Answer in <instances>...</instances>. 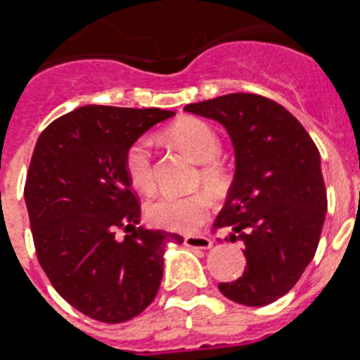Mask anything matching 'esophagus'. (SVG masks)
Returning a JSON list of instances; mask_svg holds the SVG:
<instances>
[{"label":"esophagus","mask_w":360,"mask_h":360,"mask_svg":"<svg viewBox=\"0 0 360 360\" xmlns=\"http://www.w3.org/2000/svg\"><path fill=\"white\" fill-rule=\"evenodd\" d=\"M184 245L191 247V249H211L212 240L207 236H202V234H189V236L184 238Z\"/></svg>","instance_id":"obj_1"}]
</instances>
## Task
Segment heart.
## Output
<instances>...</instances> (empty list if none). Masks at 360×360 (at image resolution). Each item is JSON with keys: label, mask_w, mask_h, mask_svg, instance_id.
I'll list each match as a JSON object with an SVG mask.
<instances>
[{"label": "heart", "mask_w": 360, "mask_h": 360, "mask_svg": "<svg viewBox=\"0 0 360 360\" xmlns=\"http://www.w3.org/2000/svg\"><path fill=\"white\" fill-rule=\"evenodd\" d=\"M165 136L173 144L189 153L195 160L202 162L198 180L209 193L224 196L231 187V169L218 155L221 141L212 126L196 117H182L165 129ZM124 169L129 182L142 193L155 189V167H153L151 142L141 136L124 153ZM211 205L203 193L176 196L162 195L146 205V216L155 227L174 232H193L207 219Z\"/></svg>", "instance_id": "obj_1"}]
</instances>
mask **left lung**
<instances>
[{
	"mask_svg": "<svg viewBox=\"0 0 360 360\" xmlns=\"http://www.w3.org/2000/svg\"><path fill=\"white\" fill-rule=\"evenodd\" d=\"M184 110L224 124L236 153L234 182L212 231L243 241L247 266L236 281L219 283V292L245 307L274 303L319 245L328 205L319 149L290 111L262 95L229 94Z\"/></svg>",
	"mask_w": 360,
	"mask_h": 360,
	"instance_id": "1",
	"label": "left lung"
}]
</instances>
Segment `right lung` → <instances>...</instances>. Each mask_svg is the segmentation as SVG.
Returning <instances> with one entry per match:
<instances>
[{"mask_svg": "<svg viewBox=\"0 0 360 360\" xmlns=\"http://www.w3.org/2000/svg\"><path fill=\"white\" fill-rule=\"evenodd\" d=\"M173 115L82 106L53 120L32 153L25 202L37 262L63 299L101 323L144 311L160 288L165 245L184 241L136 227L141 200L124 169L129 144Z\"/></svg>", "mask_w": 360, "mask_h": 360, "instance_id": "add662e5", "label": "right lung"}]
</instances>
